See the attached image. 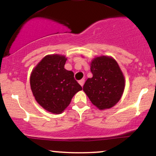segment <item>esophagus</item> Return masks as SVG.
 <instances>
[{
	"label": "esophagus",
	"instance_id": "1",
	"mask_svg": "<svg viewBox=\"0 0 156 156\" xmlns=\"http://www.w3.org/2000/svg\"><path fill=\"white\" fill-rule=\"evenodd\" d=\"M84 81H85V80H84V79H81V80H80L79 81H78V83H79V84H80V86H81V87H83V83H84Z\"/></svg>",
	"mask_w": 156,
	"mask_h": 156
}]
</instances>
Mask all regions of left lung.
I'll return each mask as SVG.
<instances>
[{
	"instance_id": "obj_1",
	"label": "left lung",
	"mask_w": 156,
	"mask_h": 156,
	"mask_svg": "<svg viewBox=\"0 0 156 156\" xmlns=\"http://www.w3.org/2000/svg\"><path fill=\"white\" fill-rule=\"evenodd\" d=\"M92 77L84 83L83 90L100 110L114 106L122 96L125 79L117 61L113 57L101 55L90 62Z\"/></svg>"
}]
</instances>
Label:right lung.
Segmentation results:
<instances>
[{"label":"right lung","mask_w":156,"mask_h":156,"mask_svg":"<svg viewBox=\"0 0 156 156\" xmlns=\"http://www.w3.org/2000/svg\"><path fill=\"white\" fill-rule=\"evenodd\" d=\"M67 58L59 54L47 55L32 69L30 84L33 95L41 106L52 114H61L73 96L82 90L74 73L64 68Z\"/></svg>","instance_id":"obj_1"}]
</instances>
